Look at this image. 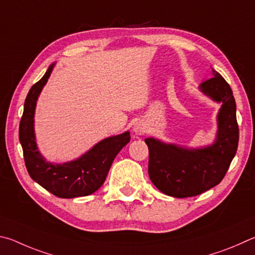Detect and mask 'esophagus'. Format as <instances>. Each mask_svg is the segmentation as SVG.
<instances>
[{
  "instance_id": "esophagus-1",
  "label": "esophagus",
  "mask_w": 255,
  "mask_h": 255,
  "mask_svg": "<svg viewBox=\"0 0 255 255\" xmlns=\"http://www.w3.org/2000/svg\"><path fill=\"white\" fill-rule=\"evenodd\" d=\"M146 131H148V125H146V123L143 122V121H139V122H136L133 125V132L137 135L144 134Z\"/></svg>"
}]
</instances>
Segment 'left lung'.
Returning <instances> with one entry per match:
<instances>
[{
  "mask_svg": "<svg viewBox=\"0 0 255 255\" xmlns=\"http://www.w3.org/2000/svg\"><path fill=\"white\" fill-rule=\"evenodd\" d=\"M199 89L222 103L217 114L216 139L205 148H182L148 137L149 177L163 194L177 198L193 197L220 184L238 150L239 125L233 92L226 80L213 69V78Z\"/></svg>",
  "mask_w": 255,
  "mask_h": 255,
  "instance_id": "1",
  "label": "left lung"
}]
</instances>
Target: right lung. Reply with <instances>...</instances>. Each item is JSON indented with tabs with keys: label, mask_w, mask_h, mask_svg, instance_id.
Listing matches in <instances>:
<instances>
[{
	"label": "right lung",
	"mask_w": 255,
	"mask_h": 255,
	"mask_svg": "<svg viewBox=\"0 0 255 255\" xmlns=\"http://www.w3.org/2000/svg\"><path fill=\"white\" fill-rule=\"evenodd\" d=\"M49 66L43 77L35 83L26 95L23 114L20 121L19 139L23 149L26 170L30 177L49 193L60 198L88 196L104 184L116 155L130 142V132L106 137L82 157L55 164L46 161L39 152L34 135V111L38 97L53 69Z\"/></svg>",
	"instance_id": "obj_1"
}]
</instances>
